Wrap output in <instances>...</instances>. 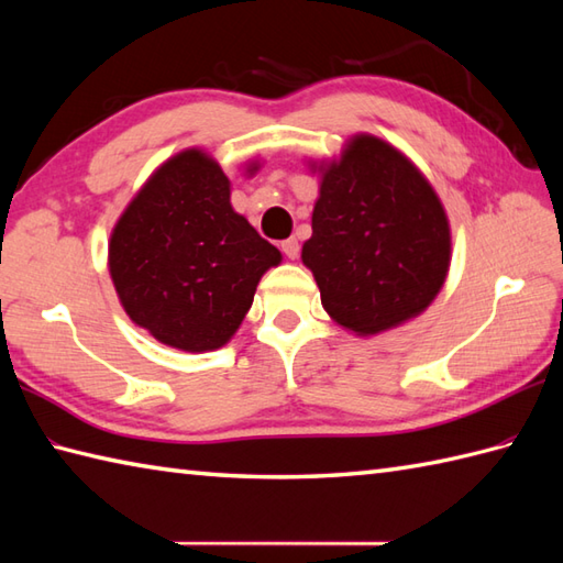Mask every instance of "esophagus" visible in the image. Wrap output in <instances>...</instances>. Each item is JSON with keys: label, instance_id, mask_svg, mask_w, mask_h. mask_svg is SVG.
<instances>
[{"label": "esophagus", "instance_id": "34e87169", "mask_svg": "<svg viewBox=\"0 0 563 563\" xmlns=\"http://www.w3.org/2000/svg\"><path fill=\"white\" fill-rule=\"evenodd\" d=\"M280 249L288 258L300 256V244H297V239H285V242H280Z\"/></svg>", "mask_w": 563, "mask_h": 563}]
</instances>
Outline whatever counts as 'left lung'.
Returning <instances> with one entry per match:
<instances>
[{
  "mask_svg": "<svg viewBox=\"0 0 563 563\" xmlns=\"http://www.w3.org/2000/svg\"><path fill=\"white\" fill-rule=\"evenodd\" d=\"M302 261L341 327L391 329L423 312L445 283V210L404 154L357 135L321 176Z\"/></svg>",
  "mask_w": 563,
  "mask_h": 563,
  "instance_id": "obj_1",
  "label": "left lung"
}]
</instances>
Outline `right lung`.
I'll use <instances>...</instances> for the list:
<instances>
[{
    "label": "right lung",
    "mask_w": 563,
    "mask_h": 563,
    "mask_svg": "<svg viewBox=\"0 0 563 563\" xmlns=\"http://www.w3.org/2000/svg\"><path fill=\"white\" fill-rule=\"evenodd\" d=\"M278 263L280 251L232 210L230 181L200 150L157 169L118 220L109 246L128 317L188 353L230 341L261 275Z\"/></svg>",
    "instance_id": "add662e5"
}]
</instances>
